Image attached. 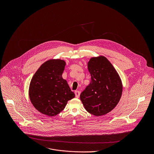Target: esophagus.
<instances>
[{"mask_svg": "<svg viewBox=\"0 0 154 154\" xmlns=\"http://www.w3.org/2000/svg\"><path fill=\"white\" fill-rule=\"evenodd\" d=\"M75 93L76 97V98H79V96H80V92H79V91H76Z\"/></svg>", "mask_w": 154, "mask_h": 154, "instance_id": "1", "label": "esophagus"}]
</instances>
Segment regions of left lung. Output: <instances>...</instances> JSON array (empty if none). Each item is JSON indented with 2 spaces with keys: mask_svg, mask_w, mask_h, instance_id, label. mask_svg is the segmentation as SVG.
Masks as SVG:
<instances>
[{
  "mask_svg": "<svg viewBox=\"0 0 154 154\" xmlns=\"http://www.w3.org/2000/svg\"><path fill=\"white\" fill-rule=\"evenodd\" d=\"M91 82L81 92L80 99L88 112L105 115L114 109L122 94L120 78L104 56L92 57L88 63Z\"/></svg>",
  "mask_w": 154,
  "mask_h": 154,
  "instance_id": "obj_1",
  "label": "left lung"
}]
</instances>
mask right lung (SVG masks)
Listing matches in <instances>:
<instances>
[{
    "instance_id": "right-lung-1",
    "label": "right lung",
    "mask_w": 154,
    "mask_h": 154,
    "mask_svg": "<svg viewBox=\"0 0 154 154\" xmlns=\"http://www.w3.org/2000/svg\"><path fill=\"white\" fill-rule=\"evenodd\" d=\"M65 65L64 60H49L40 67L30 82L31 103L38 111L50 117L59 114L75 96L62 76Z\"/></svg>"
}]
</instances>
